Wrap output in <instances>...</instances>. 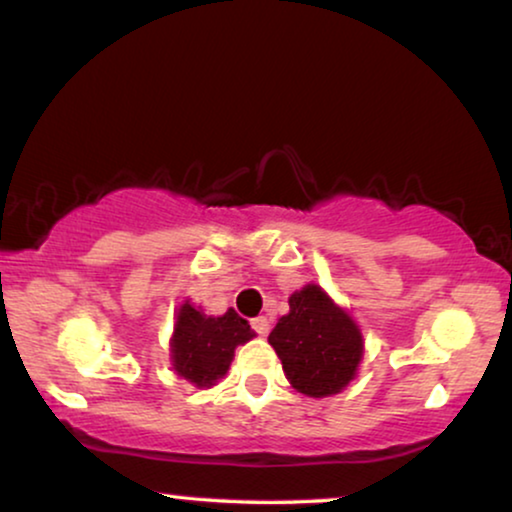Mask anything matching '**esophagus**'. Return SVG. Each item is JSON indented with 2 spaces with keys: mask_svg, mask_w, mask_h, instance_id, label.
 Masks as SVG:
<instances>
[{
  "mask_svg": "<svg viewBox=\"0 0 512 512\" xmlns=\"http://www.w3.org/2000/svg\"><path fill=\"white\" fill-rule=\"evenodd\" d=\"M251 328H254V331H256L258 335H268V331H270V321L265 319V317H256V319H251Z\"/></svg>",
  "mask_w": 512,
  "mask_h": 512,
  "instance_id": "obj_1",
  "label": "esophagus"
}]
</instances>
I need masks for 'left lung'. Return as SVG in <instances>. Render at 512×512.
<instances>
[{
	"mask_svg": "<svg viewBox=\"0 0 512 512\" xmlns=\"http://www.w3.org/2000/svg\"><path fill=\"white\" fill-rule=\"evenodd\" d=\"M268 342L293 389L312 398L345 389L363 356L359 326L317 284L293 293L289 314L277 321Z\"/></svg>",
	"mask_w": 512,
	"mask_h": 512,
	"instance_id": "left-lung-1",
	"label": "left lung"
}]
</instances>
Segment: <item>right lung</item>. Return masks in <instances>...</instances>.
Here are the masks:
<instances>
[{
  "instance_id": "1",
  "label": "right lung",
  "mask_w": 512,
  "mask_h": 512,
  "mask_svg": "<svg viewBox=\"0 0 512 512\" xmlns=\"http://www.w3.org/2000/svg\"><path fill=\"white\" fill-rule=\"evenodd\" d=\"M254 338V331L235 310L207 317L188 303L179 307L170 340L174 373L195 387H212L228 373L235 347Z\"/></svg>"
}]
</instances>
